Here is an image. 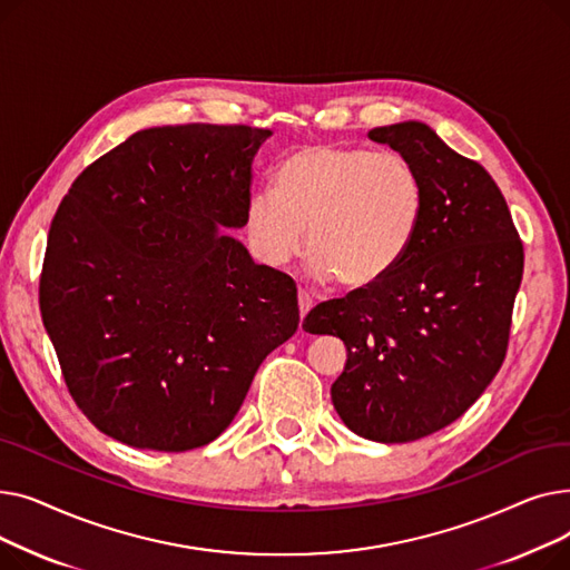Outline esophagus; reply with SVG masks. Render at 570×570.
<instances>
[{
    "instance_id": "1",
    "label": "esophagus",
    "mask_w": 570,
    "mask_h": 570,
    "mask_svg": "<svg viewBox=\"0 0 570 570\" xmlns=\"http://www.w3.org/2000/svg\"><path fill=\"white\" fill-rule=\"evenodd\" d=\"M297 307H301V316H303V318H305V316H307V312L314 307L312 295H309L305 288L297 291Z\"/></svg>"
}]
</instances>
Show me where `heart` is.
Here are the masks:
<instances>
[{"label":"heart","instance_id":"1","mask_svg":"<svg viewBox=\"0 0 570 570\" xmlns=\"http://www.w3.org/2000/svg\"><path fill=\"white\" fill-rule=\"evenodd\" d=\"M423 217V177L406 157L318 142L279 161L273 191L252 194L245 233L261 261L282 265L307 228L312 275L367 288L404 261Z\"/></svg>","mask_w":570,"mask_h":570}]
</instances>
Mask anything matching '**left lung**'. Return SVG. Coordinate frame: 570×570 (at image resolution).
Listing matches in <instances>:
<instances>
[{
	"instance_id": "1",
	"label": "left lung",
	"mask_w": 570,
	"mask_h": 570,
	"mask_svg": "<svg viewBox=\"0 0 570 570\" xmlns=\"http://www.w3.org/2000/svg\"><path fill=\"white\" fill-rule=\"evenodd\" d=\"M367 136L421 173V230L391 275L316 305L303 327L346 344L331 387L344 425L370 441L406 443L458 421L499 372L524 249L490 173L428 125Z\"/></svg>"
}]
</instances>
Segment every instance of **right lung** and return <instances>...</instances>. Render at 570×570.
<instances>
[{"mask_svg":"<svg viewBox=\"0 0 570 570\" xmlns=\"http://www.w3.org/2000/svg\"><path fill=\"white\" fill-rule=\"evenodd\" d=\"M269 129L129 136L59 203L39 284L73 402L104 434L183 453L215 441L301 323L297 288L235 237Z\"/></svg>","mask_w":570,"mask_h":570,"instance_id":"add662e5","label":"right lung"}]
</instances>
